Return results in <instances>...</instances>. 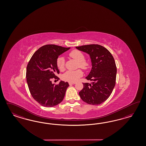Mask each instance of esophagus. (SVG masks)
Wrapping results in <instances>:
<instances>
[{
  "mask_svg": "<svg viewBox=\"0 0 146 146\" xmlns=\"http://www.w3.org/2000/svg\"><path fill=\"white\" fill-rule=\"evenodd\" d=\"M68 84L70 85H72V84H75V82H68Z\"/></svg>",
  "mask_w": 146,
  "mask_h": 146,
  "instance_id": "34e87169",
  "label": "esophagus"
}]
</instances>
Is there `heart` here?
Returning <instances> with one entry per match:
<instances>
[{
	"label": "heart",
	"mask_w": 146,
	"mask_h": 146,
	"mask_svg": "<svg viewBox=\"0 0 146 146\" xmlns=\"http://www.w3.org/2000/svg\"><path fill=\"white\" fill-rule=\"evenodd\" d=\"M69 56L78 62V67L86 70L90 67V64L85 60L84 54L78 50H73L69 53ZM58 68L62 71L65 69V59L64 57L60 56L58 58L56 61ZM83 75V72L81 70L75 71H67L62 75V79L64 81L70 82H75Z\"/></svg>",
	"instance_id": "heart-1"
}]
</instances>
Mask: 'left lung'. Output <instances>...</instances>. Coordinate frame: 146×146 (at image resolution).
Listing matches in <instances>:
<instances>
[{
  "instance_id": "obj_1",
  "label": "left lung",
  "mask_w": 146,
  "mask_h": 146,
  "mask_svg": "<svg viewBox=\"0 0 146 146\" xmlns=\"http://www.w3.org/2000/svg\"><path fill=\"white\" fill-rule=\"evenodd\" d=\"M76 48L88 53L92 62V69L86 78L92 83H83L80 96L89 104H101L109 97L115 87L117 74L115 59L108 49L98 44L84 45Z\"/></svg>"
}]
</instances>
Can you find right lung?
I'll return each instance as SVG.
<instances>
[{
    "label": "right lung",
    "mask_w": 146,
    "mask_h": 146,
    "mask_svg": "<svg viewBox=\"0 0 146 146\" xmlns=\"http://www.w3.org/2000/svg\"><path fill=\"white\" fill-rule=\"evenodd\" d=\"M70 48L54 44H46L38 49L32 56L26 70L27 82L32 97L45 107H52L64 99L69 84L61 81L52 84L51 79L59 80L56 61L58 56Z\"/></svg>",
    "instance_id": "1"
}]
</instances>
